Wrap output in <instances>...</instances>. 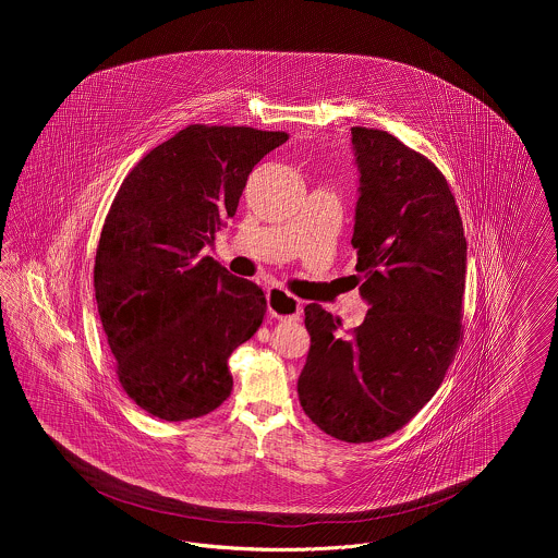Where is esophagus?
I'll use <instances>...</instances> for the list:
<instances>
[{
  "instance_id": "esophagus-1",
  "label": "esophagus",
  "mask_w": 558,
  "mask_h": 558,
  "mask_svg": "<svg viewBox=\"0 0 558 558\" xmlns=\"http://www.w3.org/2000/svg\"><path fill=\"white\" fill-rule=\"evenodd\" d=\"M266 301H268V314H270L272 318H301L303 303H301L296 296L288 294L286 290H281V288H270V290L266 292Z\"/></svg>"
}]
</instances>
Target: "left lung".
Here are the masks:
<instances>
[{"label":"left lung","mask_w":558,"mask_h":558,"mask_svg":"<svg viewBox=\"0 0 558 558\" xmlns=\"http://www.w3.org/2000/svg\"><path fill=\"white\" fill-rule=\"evenodd\" d=\"M359 202L352 246L369 310L339 319L305 307L312 335L299 378L305 414L345 442L396 434L434 398L462 343L466 239L442 171L387 131L354 126Z\"/></svg>","instance_id":"1"}]
</instances>
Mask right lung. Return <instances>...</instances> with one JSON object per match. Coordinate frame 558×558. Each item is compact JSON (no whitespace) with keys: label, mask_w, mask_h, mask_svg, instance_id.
<instances>
[{"label":"right lung","mask_w":558,"mask_h":558,"mask_svg":"<svg viewBox=\"0 0 558 558\" xmlns=\"http://www.w3.org/2000/svg\"><path fill=\"white\" fill-rule=\"evenodd\" d=\"M288 137L191 124L113 197L94 259L96 305L122 389L153 416L197 418L232 393L228 359L259 328L266 296L199 251L236 215L251 169Z\"/></svg>","instance_id":"obj_1"}]
</instances>
